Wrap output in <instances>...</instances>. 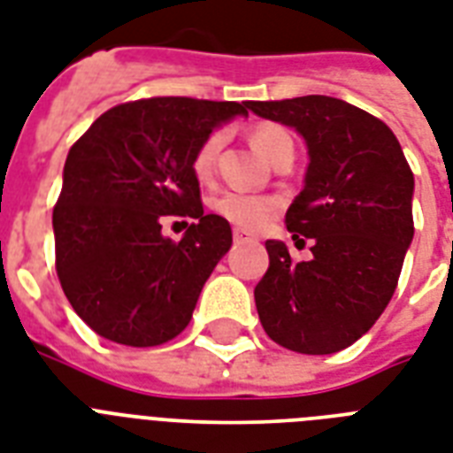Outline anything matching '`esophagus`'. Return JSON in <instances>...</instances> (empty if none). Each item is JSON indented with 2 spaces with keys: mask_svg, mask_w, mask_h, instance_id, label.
Here are the masks:
<instances>
[{
  "mask_svg": "<svg viewBox=\"0 0 453 453\" xmlns=\"http://www.w3.org/2000/svg\"><path fill=\"white\" fill-rule=\"evenodd\" d=\"M233 240L240 244V242H251V234L244 233V230H240V227H234V233H233Z\"/></svg>",
  "mask_w": 453,
  "mask_h": 453,
  "instance_id": "esophagus-1",
  "label": "esophagus"
}]
</instances>
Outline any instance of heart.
<instances>
[{"label":"heart","instance_id":"obj_1","mask_svg":"<svg viewBox=\"0 0 453 453\" xmlns=\"http://www.w3.org/2000/svg\"><path fill=\"white\" fill-rule=\"evenodd\" d=\"M251 143L265 159H275L284 150H294V141H291L289 131L282 129L280 124H258L251 131ZM220 145H223V134H211L197 145V150L192 155V171L199 180L211 178L216 169V159H219ZM213 211L219 213L220 219L233 223L234 227L242 230H261L268 226V220L275 216L277 202L273 197H263V195H251V192H237L226 190L220 192L219 197L211 202Z\"/></svg>","mask_w":453,"mask_h":453}]
</instances>
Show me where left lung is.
Listing matches in <instances>:
<instances>
[{"label": "left lung", "mask_w": 453, "mask_h": 453, "mask_svg": "<svg viewBox=\"0 0 453 453\" xmlns=\"http://www.w3.org/2000/svg\"><path fill=\"white\" fill-rule=\"evenodd\" d=\"M247 108L294 127L310 155L284 223L294 240L312 242V258L291 261L284 242H265L270 265L254 289L263 329L303 355L343 350L393 298L414 237V173L390 127L341 98L249 101Z\"/></svg>", "instance_id": "8db88e82"}]
</instances>
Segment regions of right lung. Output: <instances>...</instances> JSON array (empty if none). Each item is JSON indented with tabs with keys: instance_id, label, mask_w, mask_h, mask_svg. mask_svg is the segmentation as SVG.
<instances>
[{
	"instance_id": "obj_1",
	"label": "right lung",
	"mask_w": 453,
	"mask_h": 453,
	"mask_svg": "<svg viewBox=\"0 0 453 453\" xmlns=\"http://www.w3.org/2000/svg\"><path fill=\"white\" fill-rule=\"evenodd\" d=\"M247 103L159 96L103 112L70 148L53 206L56 273L74 312L98 336L152 348L190 324L233 230L204 213L192 171L197 145ZM164 215L196 223L161 234Z\"/></svg>"
}]
</instances>
